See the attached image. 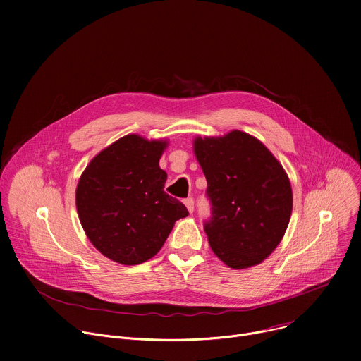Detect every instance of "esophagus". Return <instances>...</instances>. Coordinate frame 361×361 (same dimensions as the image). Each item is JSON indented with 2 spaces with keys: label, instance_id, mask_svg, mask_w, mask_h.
<instances>
[{
  "label": "esophagus",
  "instance_id": "1",
  "mask_svg": "<svg viewBox=\"0 0 361 361\" xmlns=\"http://www.w3.org/2000/svg\"><path fill=\"white\" fill-rule=\"evenodd\" d=\"M184 204H185V207H187V210H188L190 213L194 212V198H192V197L185 198V200H184Z\"/></svg>",
  "mask_w": 361,
  "mask_h": 361
}]
</instances>
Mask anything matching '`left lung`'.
Wrapping results in <instances>:
<instances>
[{
    "mask_svg": "<svg viewBox=\"0 0 361 361\" xmlns=\"http://www.w3.org/2000/svg\"><path fill=\"white\" fill-rule=\"evenodd\" d=\"M212 216L204 231L231 269L262 263L281 241L293 210L288 177L263 142L243 131L195 138Z\"/></svg>",
    "mask_w": 361,
    "mask_h": 361,
    "instance_id": "8db88e82",
    "label": "left lung"
}]
</instances>
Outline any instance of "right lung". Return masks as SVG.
Instances as JSON below:
<instances>
[{"label":"right lung","mask_w":361,"mask_h":361,"mask_svg":"<svg viewBox=\"0 0 361 361\" xmlns=\"http://www.w3.org/2000/svg\"><path fill=\"white\" fill-rule=\"evenodd\" d=\"M166 141L130 134L95 156L75 192L81 226L110 260L135 266L156 255L185 205L164 191L167 174L159 161Z\"/></svg>","instance_id":"obj_1"}]
</instances>
